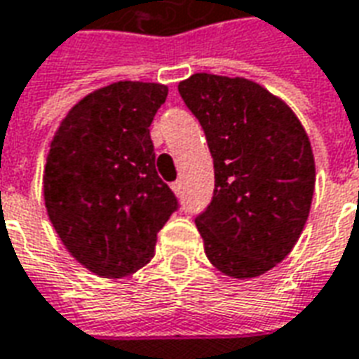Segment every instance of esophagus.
<instances>
[{"label": "esophagus", "mask_w": 359, "mask_h": 359, "mask_svg": "<svg viewBox=\"0 0 359 359\" xmlns=\"http://www.w3.org/2000/svg\"><path fill=\"white\" fill-rule=\"evenodd\" d=\"M171 190L175 194H180V192H182V180H175L171 184Z\"/></svg>", "instance_id": "esophagus-1"}]
</instances>
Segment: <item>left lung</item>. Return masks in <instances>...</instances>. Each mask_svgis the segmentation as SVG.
Segmentation results:
<instances>
[{"label": "left lung", "instance_id": "8db88e82", "mask_svg": "<svg viewBox=\"0 0 359 359\" xmlns=\"http://www.w3.org/2000/svg\"><path fill=\"white\" fill-rule=\"evenodd\" d=\"M179 92L213 157V200L196 217L205 256L226 277H259L292 252L308 221V133L288 103L244 76L196 73Z\"/></svg>", "mask_w": 359, "mask_h": 359}]
</instances>
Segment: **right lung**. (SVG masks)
Wrapping results in <instances>:
<instances>
[{
  "label": "right lung",
  "instance_id": "add662e5",
  "mask_svg": "<svg viewBox=\"0 0 359 359\" xmlns=\"http://www.w3.org/2000/svg\"><path fill=\"white\" fill-rule=\"evenodd\" d=\"M169 88L118 81L67 111L43 165V202L67 252L102 278L149 264L157 233L177 210L157 177L149 125Z\"/></svg>",
  "mask_w": 359,
  "mask_h": 359
}]
</instances>
